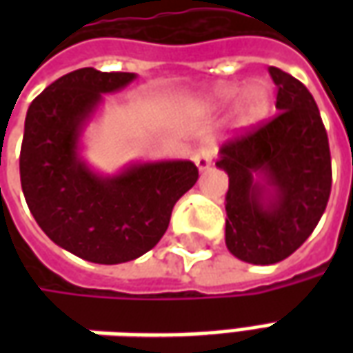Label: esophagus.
Returning a JSON list of instances; mask_svg holds the SVG:
<instances>
[{
	"label": "esophagus",
	"instance_id": "34e87169",
	"mask_svg": "<svg viewBox=\"0 0 353 353\" xmlns=\"http://www.w3.org/2000/svg\"><path fill=\"white\" fill-rule=\"evenodd\" d=\"M214 154H215V145L212 143H204V145H200L196 149V153H194V162H196V166H199L200 172H204L212 166V161H214Z\"/></svg>",
	"mask_w": 353,
	"mask_h": 353
}]
</instances>
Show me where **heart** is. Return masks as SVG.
I'll use <instances>...</instances> for the list:
<instances>
[{
    "instance_id": "heart-1",
    "label": "heart",
    "mask_w": 353,
    "mask_h": 353,
    "mask_svg": "<svg viewBox=\"0 0 353 353\" xmlns=\"http://www.w3.org/2000/svg\"><path fill=\"white\" fill-rule=\"evenodd\" d=\"M204 101L212 109H225L236 101L234 105L236 123L240 126H250L266 115L270 108V90L263 81H253L244 90H240V85L236 83H227L210 90Z\"/></svg>"
}]
</instances>
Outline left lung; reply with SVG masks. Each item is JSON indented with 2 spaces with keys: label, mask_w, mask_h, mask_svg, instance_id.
Returning <instances> with one entry per match:
<instances>
[{
  "label": "left lung",
  "mask_w": 353,
  "mask_h": 353,
  "mask_svg": "<svg viewBox=\"0 0 353 353\" xmlns=\"http://www.w3.org/2000/svg\"><path fill=\"white\" fill-rule=\"evenodd\" d=\"M278 88L272 121L219 149L229 176L225 244L240 261L274 265L296 252L325 212L331 153L316 101L303 83L268 68Z\"/></svg>",
  "instance_id": "obj_1"
}]
</instances>
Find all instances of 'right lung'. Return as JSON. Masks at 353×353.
Masks as SVG:
<instances>
[{
    "label": "right lung",
    "mask_w": 353,
    "mask_h": 353,
    "mask_svg": "<svg viewBox=\"0 0 353 353\" xmlns=\"http://www.w3.org/2000/svg\"><path fill=\"white\" fill-rule=\"evenodd\" d=\"M136 73L81 68L57 79L28 108L20 183L47 236L98 265H119L153 250L172 210L199 179L191 161L134 162L115 176L81 157V136L103 101Z\"/></svg>",
    "instance_id": "right-lung-1"
}]
</instances>
